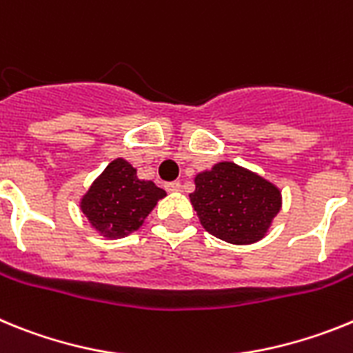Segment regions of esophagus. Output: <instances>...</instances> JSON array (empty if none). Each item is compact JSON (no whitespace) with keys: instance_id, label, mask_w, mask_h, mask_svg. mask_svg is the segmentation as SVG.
Segmentation results:
<instances>
[{"instance_id":"esophagus-1","label":"esophagus","mask_w":353,"mask_h":353,"mask_svg":"<svg viewBox=\"0 0 353 353\" xmlns=\"http://www.w3.org/2000/svg\"><path fill=\"white\" fill-rule=\"evenodd\" d=\"M165 190H167V192H179L181 183H179V181H172V183H167V185H165Z\"/></svg>"}]
</instances>
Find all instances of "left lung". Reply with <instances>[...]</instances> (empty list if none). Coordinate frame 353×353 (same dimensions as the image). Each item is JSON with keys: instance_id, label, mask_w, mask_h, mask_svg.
<instances>
[{"instance_id": "obj_1", "label": "left lung", "mask_w": 353, "mask_h": 353, "mask_svg": "<svg viewBox=\"0 0 353 353\" xmlns=\"http://www.w3.org/2000/svg\"><path fill=\"white\" fill-rule=\"evenodd\" d=\"M190 201L202 228L234 245L261 240L283 206L274 183L232 161L197 174Z\"/></svg>"}]
</instances>
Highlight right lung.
Listing matches in <instances>:
<instances>
[{"mask_svg":"<svg viewBox=\"0 0 353 353\" xmlns=\"http://www.w3.org/2000/svg\"><path fill=\"white\" fill-rule=\"evenodd\" d=\"M165 195V190L139 179L137 168L117 158L92 183L79 206L96 231L106 238H122L137 231Z\"/></svg>","mask_w":353,"mask_h":353,"instance_id":"obj_1","label":"right lung"}]
</instances>
